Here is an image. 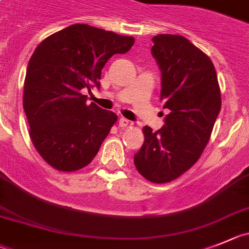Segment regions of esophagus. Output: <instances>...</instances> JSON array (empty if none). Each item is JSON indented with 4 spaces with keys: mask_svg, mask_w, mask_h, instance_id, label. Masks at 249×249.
I'll list each match as a JSON object with an SVG mask.
<instances>
[{
    "mask_svg": "<svg viewBox=\"0 0 249 249\" xmlns=\"http://www.w3.org/2000/svg\"><path fill=\"white\" fill-rule=\"evenodd\" d=\"M130 123H131V122H130V120H127L126 118H120V119H119V125H120V126H123V127L127 126Z\"/></svg>",
    "mask_w": 249,
    "mask_h": 249,
    "instance_id": "esophagus-1",
    "label": "esophagus"
}]
</instances>
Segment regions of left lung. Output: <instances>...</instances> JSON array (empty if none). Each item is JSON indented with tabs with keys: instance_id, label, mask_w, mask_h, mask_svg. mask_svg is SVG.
Wrapping results in <instances>:
<instances>
[{
	"instance_id": "left-lung-1",
	"label": "left lung",
	"mask_w": 249,
	"mask_h": 249,
	"mask_svg": "<svg viewBox=\"0 0 249 249\" xmlns=\"http://www.w3.org/2000/svg\"><path fill=\"white\" fill-rule=\"evenodd\" d=\"M152 41L151 53L161 70L160 97L169 113L157 131L143 127L145 141L134 163L150 182L167 183L201 156L221 109V94L210 57L187 38L160 34Z\"/></svg>"
}]
</instances>
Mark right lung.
<instances>
[{
	"label": "right lung",
	"mask_w": 249,
	"mask_h": 249,
	"mask_svg": "<svg viewBox=\"0 0 249 249\" xmlns=\"http://www.w3.org/2000/svg\"><path fill=\"white\" fill-rule=\"evenodd\" d=\"M134 43L132 36L72 24L36 46L28 62L23 108L30 139L51 167L77 171L96 157L117 114L88 106L82 92L99 88L107 61Z\"/></svg>",
	"instance_id": "add662e5"
}]
</instances>
